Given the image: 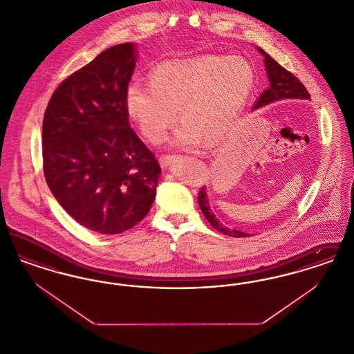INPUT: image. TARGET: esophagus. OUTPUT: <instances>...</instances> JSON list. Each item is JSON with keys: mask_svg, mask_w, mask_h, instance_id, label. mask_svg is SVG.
<instances>
[{"mask_svg": "<svg viewBox=\"0 0 354 354\" xmlns=\"http://www.w3.org/2000/svg\"><path fill=\"white\" fill-rule=\"evenodd\" d=\"M175 158H176V155H162V156H159V163L163 169H167L172 163V160H175Z\"/></svg>", "mask_w": 354, "mask_h": 354, "instance_id": "1", "label": "esophagus"}]
</instances>
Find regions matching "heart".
Wrapping results in <instances>:
<instances>
[{
  "mask_svg": "<svg viewBox=\"0 0 354 354\" xmlns=\"http://www.w3.org/2000/svg\"><path fill=\"white\" fill-rule=\"evenodd\" d=\"M150 87L131 84L126 111L152 145H160L179 120L174 145L195 149L228 133L253 87L251 66L239 58L204 55L167 62L150 75Z\"/></svg>",
  "mask_w": 354,
  "mask_h": 354,
  "instance_id": "heart-1",
  "label": "heart"
}]
</instances>
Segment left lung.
Returning a JSON list of instances; mask_svg holds the SVG:
<instances>
[{
  "instance_id": "left-lung-1",
  "label": "left lung",
  "mask_w": 354,
  "mask_h": 354,
  "mask_svg": "<svg viewBox=\"0 0 354 354\" xmlns=\"http://www.w3.org/2000/svg\"><path fill=\"white\" fill-rule=\"evenodd\" d=\"M260 53L264 54V62H266V68L270 80V87L260 95L259 101L253 106V109L263 107L266 104H270L272 102L284 101V100H310V95L306 90V87L301 84V81L293 75L290 71L283 68L280 64H277L270 54H267L263 49H259ZM205 187H202L199 191L198 196V203L201 205L203 215L208 223L216 230L220 234L224 235L232 236V237H247L250 234L237 231V230H231L220 223L219 219L214 215L208 199L205 194Z\"/></svg>"
}]
</instances>
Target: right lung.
Returning a JSON list of instances; mask_svg holds the SVG:
<instances>
[{
	"instance_id": "1",
	"label": "right lung",
	"mask_w": 354,
	"mask_h": 354,
	"mask_svg": "<svg viewBox=\"0 0 354 354\" xmlns=\"http://www.w3.org/2000/svg\"><path fill=\"white\" fill-rule=\"evenodd\" d=\"M134 68L133 44L102 51L61 82L44 115L46 183L73 219L103 235L143 220L160 175L129 123L124 98Z\"/></svg>"
}]
</instances>
